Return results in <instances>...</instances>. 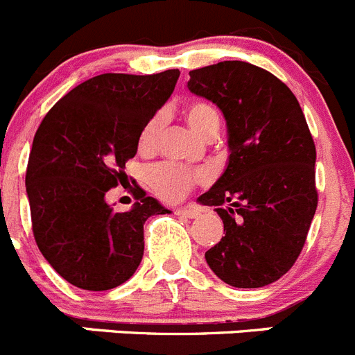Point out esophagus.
<instances>
[{
	"instance_id": "esophagus-1",
	"label": "esophagus",
	"mask_w": 355,
	"mask_h": 355,
	"mask_svg": "<svg viewBox=\"0 0 355 355\" xmlns=\"http://www.w3.org/2000/svg\"><path fill=\"white\" fill-rule=\"evenodd\" d=\"M175 214L180 215V217H185V218H196L198 215H200V210L194 207H180L175 210Z\"/></svg>"
}]
</instances>
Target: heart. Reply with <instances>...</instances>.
Segmentation results:
<instances>
[{"mask_svg":"<svg viewBox=\"0 0 355 355\" xmlns=\"http://www.w3.org/2000/svg\"><path fill=\"white\" fill-rule=\"evenodd\" d=\"M184 117L189 128L203 140H214L217 137L218 128H220V115L210 103H189L184 108ZM162 129H164V115L155 114L141 129L140 138H138V150L144 154L154 152L161 140ZM200 180H203L201 171L189 170V168L173 164V162H161L157 166L150 168L147 175L148 187L152 189V193L166 203L182 200L191 191V187Z\"/></svg>","mask_w":355,"mask_h":355,"instance_id":"1","label":"heart"}]
</instances>
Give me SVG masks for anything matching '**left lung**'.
I'll use <instances>...</instances> for the list:
<instances>
[{"mask_svg": "<svg viewBox=\"0 0 355 355\" xmlns=\"http://www.w3.org/2000/svg\"><path fill=\"white\" fill-rule=\"evenodd\" d=\"M189 75V91L223 112L230 148L224 173L198 198L217 207L226 231L205 259L238 289L277 282L296 263L317 210L315 144L303 110L282 80L250 62Z\"/></svg>", "mask_w": 355, "mask_h": 355, "instance_id": "8db88e82", "label": "left lung"}]
</instances>
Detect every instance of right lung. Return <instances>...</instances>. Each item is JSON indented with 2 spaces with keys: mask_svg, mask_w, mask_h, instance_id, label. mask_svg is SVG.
<instances>
[{
  "mask_svg": "<svg viewBox=\"0 0 355 355\" xmlns=\"http://www.w3.org/2000/svg\"><path fill=\"white\" fill-rule=\"evenodd\" d=\"M178 77V69L103 73L62 96L40 124L26 171L33 234L71 286L108 291L129 280L144 257L145 220L170 214L140 187L132 193L137 203L121 214L105 196Z\"/></svg>",
  "mask_w": 355,
  "mask_h": 355,
  "instance_id": "right-lung-1",
  "label": "right lung"
}]
</instances>
